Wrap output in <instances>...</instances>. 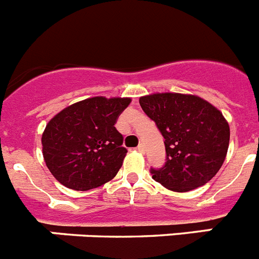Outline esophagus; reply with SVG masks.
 I'll return each instance as SVG.
<instances>
[{
    "instance_id": "obj_1",
    "label": "esophagus",
    "mask_w": 259,
    "mask_h": 259,
    "mask_svg": "<svg viewBox=\"0 0 259 259\" xmlns=\"http://www.w3.org/2000/svg\"><path fill=\"white\" fill-rule=\"evenodd\" d=\"M137 150H139L140 153H145V146H144L143 144H140V145L137 146Z\"/></svg>"
}]
</instances>
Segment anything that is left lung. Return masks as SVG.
I'll return each instance as SVG.
<instances>
[{"mask_svg":"<svg viewBox=\"0 0 259 259\" xmlns=\"http://www.w3.org/2000/svg\"><path fill=\"white\" fill-rule=\"evenodd\" d=\"M139 102L164 139L166 162L161 168H150L153 179L174 192H188L210 182L230 144L223 114L193 95L154 93Z\"/></svg>","mask_w":259,"mask_h":259,"instance_id":"1","label":"left lung"}]
</instances>
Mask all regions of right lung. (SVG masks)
I'll use <instances>...</instances> for the list:
<instances>
[{"instance_id":"obj_1","label":"right lung","mask_w":259,"mask_h":259,"mask_svg":"<svg viewBox=\"0 0 259 259\" xmlns=\"http://www.w3.org/2000/svg\"><path fill=\"white\" fill-rule=\"evenodd\" d=\"M130 102L131 98H87L50 119L41 137L42 155L61 184L89 191L118 174L127 149L115 123Z\"/></svg>"}]
</instances>
